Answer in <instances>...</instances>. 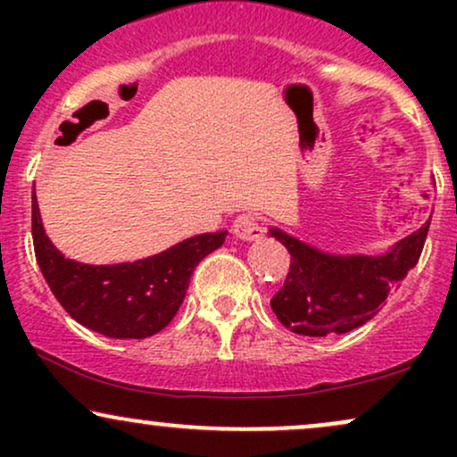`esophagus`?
Instances as JSON below:
<instances>
[{
    "label": "esophagus",
    "instance_id": "obj_1",
    "mask_svg": "<svg viewBox=\"0 0 457 457\" xmlns=\"http://www.w3.org/2000/svg\"><path fill=\"white\" fill-rule=\"evenodd\" d=\"M234 234L243 240H260L262 236H264V228H262L255 217H251V214H243V217L236 219Z\"/></svg>",
    "mask_w": 457,
    "mask_h": 457
}]
</instances>
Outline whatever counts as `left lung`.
<instances>
[{
    "label": "left lung",
    "mask_w": 457,
    "mask_h": 457,
    "mask_svg": "<svg viewBox=\"0 0 457 457\" xmlns=\"http://www.w3.org/2000/svg\"><path fill=\"white\" fill-rule=\"evenodd\" d=\"M429 221L397 240L385 253H328L279 228H269L272 238L290 251L292 264L286 283L270 307L283 327L307 337L344 335L363 327L421 255Z\"/></svg>",
    "instance_id": "left-lung-1"
}]
</instances>
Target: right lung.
Masks as SVG:
<instances>
[{
    "mask_svg": "<svg viewBox=\"0 0 457 457\" xmlns=\"http://www.w3.org/2000/svg\"><path fill=\"white\" fill-rule=\"evenodd\" d=\"M36 262L60 305L86 328L113 339L156 335L180 309L195 266L225 243L228 232L197 234L150 258L122 264H83L51 243L31 197Z\"/></svg>",
    "mask_w": 457,
    "mask_h": 457,
    "instance_id": "obj_1",
    "label": "right lung"
}]
</instances>
